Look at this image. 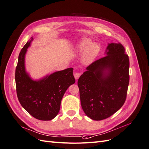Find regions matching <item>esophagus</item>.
I'll return each mask as SVG.
<instances>
[{
  "instance_id": "esophagus-1",
  "label": "esophagus",
  "mask_w": 149,
  "mask_h": 149,
  "mask_svg": "<svg viewBox=\"0 0 149 149\" xmlns=\"http://www.w3.org/2000/svg\"><path fill=\"white\" fill-rule=\"evenodd\" d=\"M80 75H81V74L80 72H76V73H75L74 74V77H75V79H78L80 77Z\"/></svg>"
}]
</instances>
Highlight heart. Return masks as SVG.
I'll return each instance as SVG.
<instances>
[{
    "label": "heart",
    "instance_id": "obj_1",
    "mask_svg": "<svg viewBox=\"0 0 149 149\" xmlns=\"http://www.w3.org/2000/svg\"><path fill=\"white\" fill-rule=\"evenodd\" d=\"M76 50L78 52L84 51L83 61L86 64H90L97 57L99 51V46L97 43L92 42L91 40L84 38L79 42Z\"/></svg>",
    "mask_w": 149,
    "mask_h": 149
}]
</instances>
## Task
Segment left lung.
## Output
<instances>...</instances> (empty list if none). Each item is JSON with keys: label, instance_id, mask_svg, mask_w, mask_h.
Listing matches in <instances>:
<instances>
[{"label": "left lung", "instance_id": "obj_1", "mask_svg": "<svg viewBox=\"0 0 149 149\" xmlns=\"http://www.w3.org/2000/svg\"><path fill=\"white\" fill-rule=\"evenodd\" d=\"M107 56L93 62L78 80L81 106L93 120L111 116L126 101L129 60L121 43H109Z\"/></svg>", "mask_w": 149, "mask_h": 149}]
</instances>
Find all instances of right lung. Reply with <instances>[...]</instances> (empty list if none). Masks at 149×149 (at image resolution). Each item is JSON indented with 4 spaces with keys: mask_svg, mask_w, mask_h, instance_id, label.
Instances as JSON below:
<instances>
[{
    "mask_svg": "<svg viewBox=\"0 0 149 149\" xmlns=\"http://www.w3.org/2000/svg\"><path fill=\"white\" fill-rule=\"evenodd\" d=\"M33 37L22 49L15 70L16 90L22 107L33 117L49 121L58 114L62 97L75 83L73 68L55 72L40 80H33L25 69V57Z\"/></svg>",
    "mask_w": 149,
    "mask_h": 149,
    "instance_id": "1",
    "label": "right lung"
}]
</instances>
